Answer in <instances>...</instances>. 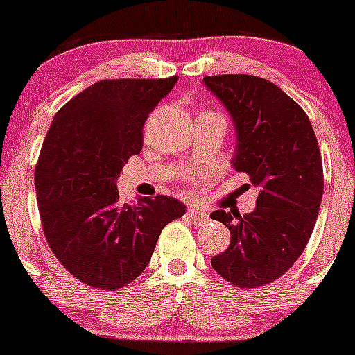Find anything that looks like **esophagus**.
<instances>
[{
  "mask_svg": "<svg viewBox=\"0 0 355 355\" xmlns=\"http://www.w3.org/2000/svg\"><path fill=\"white\" fill-rule=\"evenodd\" d=\"M187 218H189L190 222L197 223V225H203V223H207L210 220L207 211L198 209H189V211H187Z\"/></svg>",
  "mask_w": 355,
  "mask_h": 355,
  "instance_id": "obj_1",
  "label": "esophagus"
}]
</instances>
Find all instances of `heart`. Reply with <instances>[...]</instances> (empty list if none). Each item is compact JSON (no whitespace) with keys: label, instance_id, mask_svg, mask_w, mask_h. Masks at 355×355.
<instances>
[{"label":"heart","instance_id":"b5f03b06","mask_svg":"<svg viewBox=\"0 0 355 355\" xmlns=\"http://www.w3.org/2000/svg\"><path fill=\"white\" fill-rule=\"evenodd\" d=\"M200 115H218V116H222V115H220V113H217V112H211V110H205V112H202Z\"/></svg>","mask_w":355,"mask_h":355}]
</instances>
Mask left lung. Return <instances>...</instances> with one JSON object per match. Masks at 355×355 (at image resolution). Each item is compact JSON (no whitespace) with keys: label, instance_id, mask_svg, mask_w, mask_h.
Listing matches in <instances>:
<instances>
[{"label":"left lung","instance_id":"obj_1","mask_svg":"<svg viewBox=\"0 0 355 355\" xmlns=\"http://www.w3.org/2000/svg\"><path fill=\"white\" fill-rule=\"evenodd\" d=\"M203 83L235 125L232 166L260 187L250 214L210 215L232 234L229 248L211 257V267L240 288L260 287L294 266L311 239L324 191L320 150L304 110L272 81L217 75Z\"/></svg>","mask_w":355,"mask_h":355}]
</instances>
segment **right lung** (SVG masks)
I'll return each instance as SVG.
<instances>
[{
  "label": "right lung",
  "mask_w": 355,
  "mask_h": 355,
  "mask_svg": "<svg viewBox=\"0 0 355 355\" xmlns=\"http://www.w3.org/2000/svg\"><path fill=\"white\" fill-rule=\"evenodd\" d=\"M164 80H103L58 110L35 168L48 245L80 282L116 291L148 266L166 223L187 207L166 195L121 205L116 178L144 146V125L172 92Z\"/></svg>",
  "instance_id": "obj_1"
}]
</instances>
